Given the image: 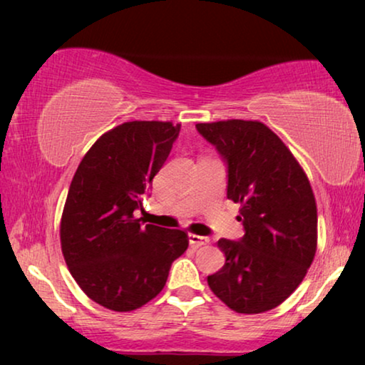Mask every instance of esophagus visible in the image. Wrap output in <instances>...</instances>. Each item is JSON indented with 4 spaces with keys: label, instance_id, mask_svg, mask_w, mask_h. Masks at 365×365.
Masks as SVG:
<instances>
[{
    "label": "esophagus",
    "instance_id": "obj_1",
    "mask_svg": "<svg viewBox=\"0 0 365 365\" xmlns=\"http://www.w3.org/2000/svg\"><path fill=\"white\" fill-rule=\"evenodd\" d=\"M189 244H191V246H194V247L206 246V244H209V237L197 236V234H189Z\"/></svg>",
    "mask_w": 365,
    "mask_h": 365
}]
</instances>
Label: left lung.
<instances>
[{"instance_id": "left-lung-1", "label": "left lung", "mask_w": 365, "mask_h": 365, "mask_svg": "<svg viewBox=\"0 0 365 365\" xmlns=\"http://www.w3.org/2000/svg\"><path fill=\"white\" fill-rule=\"evenodd\" d=\"M196 129L227 164V199L241 204L244 226L239 241H217L226 264L207 276L209 287L239 314L271 311L296 291L316 256L311 184L266 124L229 119Z\"/></svg>"}]
</instances>
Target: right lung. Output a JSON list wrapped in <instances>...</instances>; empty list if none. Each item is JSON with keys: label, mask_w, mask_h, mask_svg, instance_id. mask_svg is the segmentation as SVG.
<instances>
[{"label": "right lung", "mask_w": 365, "mask_h": 365, "mask_svg": "<svg viewBox=\"0 0 365 365\" xmlns=\"http://www.w3.org/2000/svg\"><path fill=\"white\" fill-rule=\"evenodd\" d=\"M179 131L181 124L163 121L119 124L93 144L69 186L59 229L64 261L84 294L111 311L156 297L187 249L184 231L134 217Z\"/></svg>", "instance_id": "obj_1"}]
</instances>
